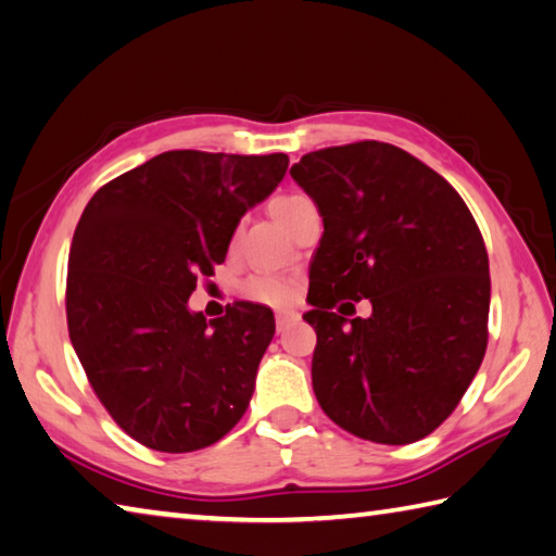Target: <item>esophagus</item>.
Here are the masks:
<instances>
[{
	"mask_svg": "<svg viewBox=\"0 0 556 556\" xmlns=\"http://www.w3.org/2000/svg\"><path fill=\"white\" fill-rule=\"evenodd\" d=\"M301 316L296 311H279L277 313V330L281 332V330H287L289 326H294V323L299 320Z\"/></svg>",
	"mask_w": 556,
	"mask_h": 556,
	"instance_id": "34e87169",
	"label": "esophagus"
}]
</instances>
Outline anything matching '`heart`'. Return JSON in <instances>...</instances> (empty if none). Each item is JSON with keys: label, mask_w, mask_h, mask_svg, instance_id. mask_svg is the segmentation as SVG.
<instances>
[{"label": "heart", "mask_w": 556, "mask_h": 556, "mask_svg": "<svg viewBox=\"0 0 556 556\" xmlns=\"http://www.w3.org/2000/svg\"><path fill=\"white\" fill-rule=\"evenodd\" d=\"M306 204H311V201L301 194H281L277 199H271L269 211L281 226L289 228V224L296 216V211ZM236 245H238V233H233V238H230V250H236ZM299 294H301L299 279L289 275H252L243 285L245 299L269 308L294 306Z\"/></svg>", "instance_id": "obj_1"}]
</instances>
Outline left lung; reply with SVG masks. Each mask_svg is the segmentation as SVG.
<instances>
[{
  "label": "left lung",
  "mask_w": 556,
  "mask_h": 556,
  "mask_svg": "<svg viewBox=\"0 0 556 556\" xmlns=\"http://www.w3.org/2000/svg\"><path fill=\"white\" fill-rule=\"evenodd\" d=\"M289 173L326 228L304 316L318 336L311 379L320 408L379 445L430 435L457 408L489 342L477 220L445 177L379 140L313 150ZM342 298L353 309L369 298L372 316L348 321Z\"/></svg>",
  "instance_id": "1"
}]
</instances>
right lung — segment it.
Listing matches in <instances>:
<instances>
[{
	"label": "right lung",
	"instance_id": "add662e5",
	"mask_svg": "<svg viewBox=\"0 0 556 556\" xmlns=\"http://www.w3.org/2000/svg\"><path fill=\"white\" fill-rule=\"evenodd\" d=\"M287 165L285 153L169 150L85 206L67 257L70 340L97 399L140 445L204 450L243 418L275 316L236 301L206 323L187 301Z\"/></svg>",
	"mask_w": 556,
	"mask_h": 556
}]
</instances>
